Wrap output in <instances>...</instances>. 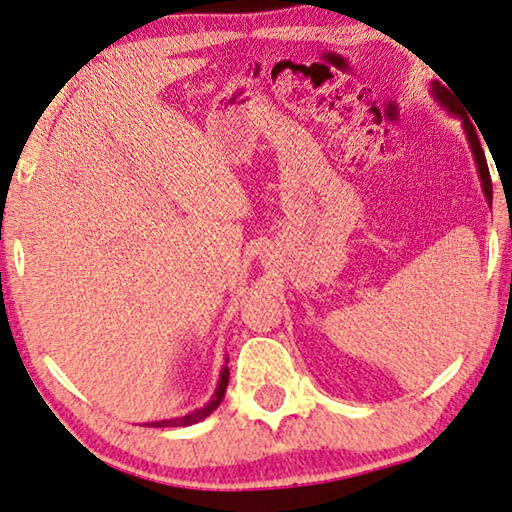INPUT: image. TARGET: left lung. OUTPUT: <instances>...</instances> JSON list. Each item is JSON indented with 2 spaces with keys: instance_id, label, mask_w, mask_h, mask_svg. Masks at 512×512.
<instances>
[{
  "instance_id": "1",
  "label": "left lung",
  "mask_w": 512,
  "mask_h": 512,
  "mask_svg": "<svg viewBox=\"0 0 512 512\" xmlns=\"http://www.w3.org/2000/svg\"><path fill=\"white\" fill-rule=\"evenodd\" d=\"M433 86V95L438 98L442 105L449 107V112H454L456 117L463 119V128H466V135H468V142H470V149H473V156H475V163H478V175H480V182H482V192H485V199L489 201V206H492V177H489V168H487V159H485V152H482V145L478 140V133H475L473 124H470L466 114L461 112V109H456L452 105V95L445 86L440 84H431Z\"/></svg>"
}]
</instances>
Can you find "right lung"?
<instances>
[{"label": "right lung", "mask_w": 512, "mask_h": 512, "mask_svg": "<svg viewBox=\"0 0 512 512\" xmlns=\"http://www.w3.org/2000/svg\"><path fill=\"white\" fill-rule=\"evenodd\" d=\"M227 363H229V358H227ZM227 384H229V367L224 365V367H222V374H220V381H217L215 395H213V398H210V403H208L206 407H201V410L189 412V414H185V417H180V419L152 421V424H149V426H154V428H166V426H192V424H196V421L206 419L208 414H213V412L217 410V407H220L222 398H224V393H227Z\"/></svg>", "instance_id": "right-lung-1"}]
</instances>
